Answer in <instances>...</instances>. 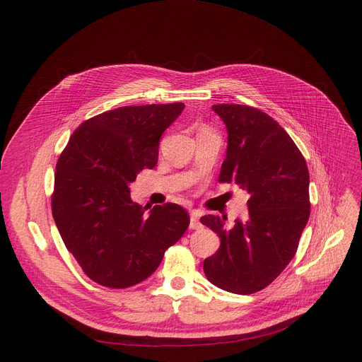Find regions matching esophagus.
Returning a JSON list of instances; mask_svg holds the SVG:
<instances>
[{
    "label": "esophagus",
    "instance_id": "34e87169",
    "mask_svg": "<svg viewBox=\"0 0 362 362\" xmlns=\"http://www.w3.org/2000/svg\"><path fill=\"white\" fill-rule=\"evenodd\" d=\"M189 227H191V229H194V230H198V229H201V227H202V223L199 220V214L197 211H192L191 223H189Z\"/></svg>",
    "mask_w": 362,
    "mask_h": 362
}]
</instances>
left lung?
<instances>
[{"mask_svg":"<svg viewBox=\"0 0 362 362\" xmlns=\"http://www.w3.org/2000/svg\"><path fill=\"white\" fill-rule=\"evenodd\" d=\"M227 129V152L218 182H235L250 194V214L226 226V217L208 214L201 223L220 239L218 251L204 261L214 286L255 293L295 257L310 218V173L300 151L276 120L258 108L213 105Z\"/></svg>","mask_w":362,"mask_h":362,"instance_id":"obj_1","label":"left lung"}]
</instances>
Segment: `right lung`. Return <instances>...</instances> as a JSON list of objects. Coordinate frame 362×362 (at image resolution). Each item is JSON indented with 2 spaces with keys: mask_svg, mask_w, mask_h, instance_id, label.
Segmentation results:
<instances>
[{
  "mask_svg": "<svg viewBox=\"0 0 362 362\" xmlns=\"http://www.w3.org/2000/svg\"><path fill=\"white\" fill-rule=\"evenodd\" d=\"M183 103L129 105L83 122L57 161L52 217L69 252L95 283L111 289L138 284L186 232L177 204L142 206L129 185L154 168L163 132ZM150 211H147V208Z\"/></svg>",
  "mask_w": 362,
  "mask_h": 362,
  "instance_id": "1",
  "label": "right lung"
}]
</instances>
